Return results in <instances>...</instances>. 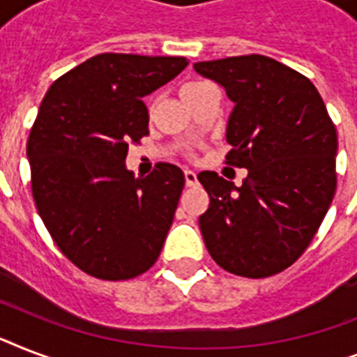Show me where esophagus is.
I'll use <instances>...</instances> for the list:
<instances>
[{
  "label": "esophagus",
  "instance_id": "34e87169",
  "mask_svg": "<svg viewBox=\"0 0 357 357\" xmlns=\"http://www.w3.org/2000/svg\"><path fill=\"white\" fill-rule=\"evenodd\" d=\"M185 183H187V187L198 183V176H196L195 170H185Z\"/></svg>",
  "mask_w": 357,
  "mask_h": 357
}]
</instances>
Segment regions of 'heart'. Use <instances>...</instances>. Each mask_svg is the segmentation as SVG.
<instances>
[{"instance_id":"heart-1","label":"heart","mask_w":357,"mask_h":357,"mask_svg":"<svg viewBox=\"0 0 357 357\" xmlns=\"http://www.w3.org/2000/svg\"><path fill=\"white\" fill-rule=\"evenodd\" d=\"M202 85H204V81H189V83H185L183 89H181V96L189 94V92H192L195 89H198V86Z\"/></svg>"}]
</instances>
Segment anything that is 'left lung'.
Masks as SVG:
<instances>
[{"label":"left lung","instance_id":"8db88e82","mask_svg":"<svg viewBox=\"0 0 357 357\" xmlns=\"http://www.w3.org/2000/svg\"><path fill=\"white\" fill-rule=\"evenodd\" d=\"M195 70L235 103L226 165L248 170L241 187L217 172L198 176L209 195L204 243L231 274H278L304 254L333 200L335 126L315 85L271 57L204 61Z\"/></svg>","mask_w":357,"mask_h":357}]
</instances>
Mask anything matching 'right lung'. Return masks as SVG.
Wrapping results in <instances>:
<instances>
[{"mask_svg":"<svg viewBox=\"0 0 357 357\" xmlns=\"http://www.w3.org/2000/svg\"><path fill=\"white\" fill-rule=\"evenodd\" d=\"M185 57L102 53L46 92L27 140L36 211L81 271L119 282L161 254L185 176L159 162L146 178L126 168L129 142L148 131L142 98L174 79Z\"/></svg>","mask_w":357,"mask_h":357,"instance_id":"right-lung-1","label":"right lung"}]
</instances>
